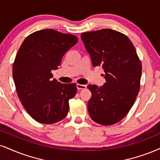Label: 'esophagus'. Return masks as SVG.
<instances>
[{"label":"esophagus","mask_w":160,"mask_h":160,"mask_svg":"<svg viewBox=\"0 0 160 160\" xmlns=\"http://www.w3.org/2000/svg\"><path fill=\"white\" fill-rule=\"evenodd\" d=\"M77 89L78 90H82V89H85L87 88L86 85H84V84H77Z\"/></svg>","instance_id":"obj_1"}]
</instances>
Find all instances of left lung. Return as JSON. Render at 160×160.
<instances>
[{
    "instance_id": "8db88e82",
    "label": "left lung",
    "mask_w": 160,
    "mask_h": 160,
    "mask_svg": "<svg viewBox=\"0 0 160 160\" xmlns=\"http://www.w3.org/2000/svg\"><path fill=\"white\" fill-rule=\"evenodd\" d=\"M93 67H102L106 82L89 84L88 108L90 118L102 125H112L127 115L140 89L142 64L127 35L110 29L81 35Z\"/></svg>"
}]
</instances>
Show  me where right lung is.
I'll use <instances>...</instances> for the list:
<instances>
[{
	"label": "right lung",
	"instance_id": "obj_1",
	"mask_svg": "<svg viewBox=\"0 0 160 160\" xmlns=\"http://www.w3.org/2000/svg\"><path fill=\"white\" fill-rule=\"evenodd\" d=\"M77 41L76 35L42 29L29 35L18 51L12 67L17 94L27 113L39 123H56L68 113L76 84L52 79L51 71L58 69L62 57Z\"/></svg>",
	"mask_w": 160,
	"mask_h": 160
}]
</instances>
